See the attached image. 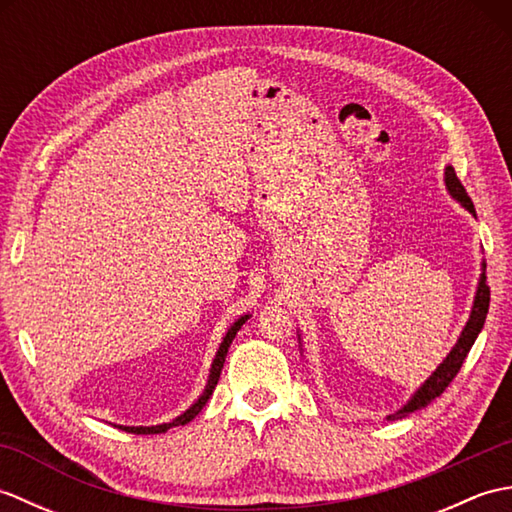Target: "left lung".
I'll return each mask as SVG.
<instances>
[{
	"label": "left lung",
	"instance_id": "8db88e82",
	"mask_svg": "<svg viewBox=\"0 0 512 512\" xmlns=\"http://www.w3.org/2000/svg\"><path fill=\"white\" fill-rule=\"evenodd\" d=\"M444 184H447V191L455 202H460V206H464L466 211H469L475 217V206L469 198V193L462 187V182L455 176V169L449 165L444 167ZM488 303H491V288L486 284V262L482 259V275L480 281H477V290H475V299H473V308L469 314V321L462 328L458 341L451 347V352L447 354V358L436 367V372H433L424 383L413 391L411 398L402 405L400 409H396L394 413H389L387 420H398V418H405L409 413L424 409L427 405H431L433 400H436L444 389L449 387L451 380L455 378V374L460 372V367L464 363L466 354L471 352V347L477 339V334L482 332L484 328V321H486V314H488ZM299 336V343H301V334Z\"/></svg>",
	"mask_w": 512,
	"mask_h": 512
}]
</instances>
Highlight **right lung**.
I'll return each mask as SVG.
<instances>
[{"mask_svg":"<svg viewBox=\"0 0 512 512\" xmlns=\"http://www.w3.org/2000/svg\"><path fill=\"white\" fill-rule=\"evenodd\" d=\"M248 319H250V314L246 312V314H242V317H239V319L231 325V328L226 330L224 339H222L220 347H217L215 358H213V363H211V369H209V380H206L204 391H202L200 398L195 400L193 405H191L187 411H182L180 416H178V418H173L171 422L151 424V427H125V424H114V427L123 429V431H127V433H136V436H149V433H165V431H167V429H171V427H180V424H187V422H191V420H193L195 416H198V413L202 411V407L206 405V402H209V398L213 396V389H215V385H217V380H220L222 367H224V361H226L228 347H231V343H233V339H235V334L239 332V328H242V325H244Z\"/></svg>","mask_w":512,"mask_h":512,"instance_id":"add662e5","label":"right lung"}]
</instances>
